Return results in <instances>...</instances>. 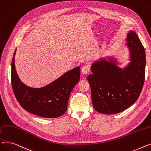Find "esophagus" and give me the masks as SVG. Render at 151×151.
I'll return each mask as SVG.
<instances>
[{"mask_svg": "<svg viewBox=\"0 0 151 151\" xmlns=\"http://www.w3.org/2000/svg\"><path fill=\"white\" fill-rule=\"evenodd\" d=\"M90 68L89 66L87 65H83L82 68V69H81L82 73L84 75H86L90 72Z\"/></svg>", "mask_w": 151, "mask_h": 151, "instance_id": "34e87169", "label": "esophagus"}]
</instances>
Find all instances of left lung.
<instances>
[{
    "instance_id": "1",
    "label": "left lung",
    "mask_w": 151,
    "mask_h": 151,
    "mask_svg": "<svg viewBox=\"0 0 151 151\" xmlns=\"http://www.w3.org/2000/svg\"><path fill=\"white\" fill-rule=\"evenodd\" d=\"M126 46L130 62L120 68L112 57L102 58L91 66L88 76L93 107L99 113L111 114L121 112L134 104L142 91L145 78L146 54L137 33H127Z\"/></svg>"
}]
</instances>
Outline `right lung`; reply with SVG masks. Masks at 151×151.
Listing matches in <instances>:
<instances>
[{
    "instance_id": "right-lung-1",
    "label": "right lung",
    "mask_w": 151,
    "mask_h": 151,
    "mask_svg": "<svg viewBox=\"0 0 151 151\" xmlns=\"http://www.w3.org/2000/svg\"><path fill=\"white\" fill-rule=\"evenodd\" d=\"M16 50L12 62V84L21 107L27 111L43 118H54L63 115L67 110L70 94L80 80L81 68L69 70L45 86L29 87L21 82L17 74L14 65Z\"/></svg>"
}]
</instances>
